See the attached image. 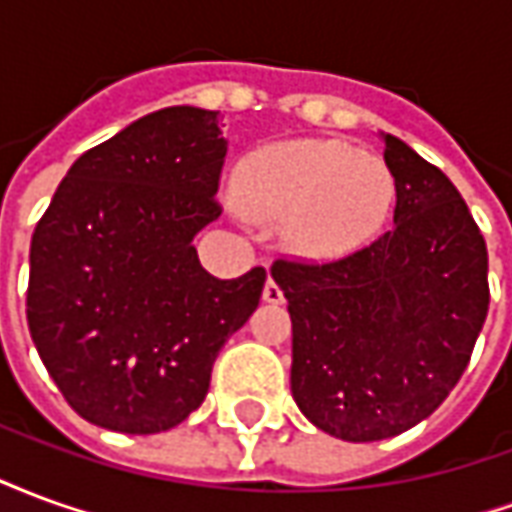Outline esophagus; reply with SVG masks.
Listing matches in <instances>:
<instances>
[{"label":"esophagus","mask_w":512,"mask_h":512,"mask_svg":"<svg viewBox=\"0 0 512 512\" xmlns=\"http://www.w3.org/2000/svg\"><path fill=\"white\" fill-rule=\"evenodd\" d=\"M263 301H268V304H282L285 301V293H282V288H279L274 279L268 277L266 279V288H263Z\"/></svg>","instance_id":"esophagus-1"}]
</instances>
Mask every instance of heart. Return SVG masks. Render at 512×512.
I'll return each instance as SVG.
<instances>
[{
	"label": "heart",
	"instance_id": "heart-1",
	"mask_svg": "<svg viewBox=\"0 0 512 512\" xmlns=\"http://www.w3.org/2000/svg\"><path fill=\"white\" fill-rule=\"evenodd\" d=\"M397 183L384 158L340 139H290L255 150L235 175V202L285 244L332 260L370 244L392 216Z\"/></svg>",
	"mask_w": 512,
	"mask_h": 512
}]
</instances>
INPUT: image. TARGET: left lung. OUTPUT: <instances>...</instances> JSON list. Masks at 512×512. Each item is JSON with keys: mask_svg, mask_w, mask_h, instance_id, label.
<instances>
[{"mask_svg": "<svg viewBox=\"0 0 512 512\" xmlns=\"http://www.w3.org/2000/svg\"><path fill=\"white\" fill-rule=\"evenodd\" d=\"M381 139L397 183L392 230L334 263L271 266L293 321V400L343 441L430 417L488 315V252L463 197L403 139Z\"/></svg>", "mask_w": 512, "mask_h": 512, "instance_id": "8db88e82", "label": "left lung"}]
</instances>
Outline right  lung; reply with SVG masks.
Masks as SVG:
<instances>
[{
    "instance_id": "add662e5",
    "label": "right lung",
    "mask_w": 512,
    "mask_h": 512,
    "mask_svg": "<svg viewBox=\"0 0 512 512\" xmlns=\"http://www.w3.org/2000/svg\"><path fill=\"white\" fill-rule=\"evenodd\" d=\"M219 112L167 106L62 178L29 246L27 323L71 408L117 433H161L208 395L211 370L266 282L216 279L194 235L219 219Z\"/></svg>"
}]
</instances>
